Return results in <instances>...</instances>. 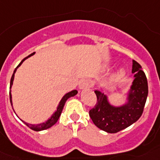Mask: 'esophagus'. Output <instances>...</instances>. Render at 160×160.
Segmentation results:
<instances>
[{"mask_svg": "<svg viewBox=\"0 0 160 160\" xmlns=\"http://www.w3.org/2000/svg\"><path fill=\"white\" fill-rule=\"evenodd\" d=\"M91 87V84H90V81L87 80V79H82L80 83H79V89L80 90H82V89H87L89 87Z\"/></svg>", "mask_w": 160, "mask_h": 160, "instance_id": "1", "label": "esophagus"}]
</instances>
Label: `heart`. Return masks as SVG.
Here are the masks:
<instances>
[{
  "mask_svg": "<svg viewBox=\"0 0 160 160\" xmlns=\"http://www.w3.org/2000/svg\"><path fill=\"white\" fill-rule=\"evenodd\" d=\"M124 73H125V70H124L123 68H118V70L114 72V73L113 74V78H118L122 77V75H124Z\"/></svg>",
  "mask_w": 160,
  "mask_h": 160,
  "instance_id": "obj_1",
  "label": "heart"
}]
</instances>
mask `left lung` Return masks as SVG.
Masks as SVG:
<instances>
[{"mask_svg":"<svg viewBox=\"0 0 160 160\" xmlns=\"http://www.w3.org/2000/svg\"><path fill=\"white\" fill-rule=\"evenodd\" d=\"M134 80L128 92L126 102L119 106L111 104L109 97L96 90L97 103L90 111V117L94 125L107 133H116L135 122L140 118L148 94V80L142 66L132 61Z\"/></svg>","mask_w":160,"mask_h":160,"instance_id":"obj_1","label":"left lung"}]
</instances>
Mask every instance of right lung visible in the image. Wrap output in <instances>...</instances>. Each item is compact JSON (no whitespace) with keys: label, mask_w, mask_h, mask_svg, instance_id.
I'll use <instances>...</instances> for the list:
<instances>
[{"label":"right lung","mask_w":160,"mask_h":160,"mask_svg":"<svg viewBox=\"0 0 160 160\" xmlns=\"http://www.w3.org/2000/svg\"><path fill=\"white\" fill-rule=\"evenodd\" d=\"M35 53H31V54H29L28 57L25 58L23 59V60L20 62V64L18 65V66H17V68L14 70L13 71V73H12V78H11V80H10V87H9V89H10V90H9V98H10V102H11V105L12 106V94H11V88H12V83H13V80H14V74H15V73H16L17 71V69H18L19 66H21V65L23 63L24 61L25 60V59H27L28 58L31 57V56H32V55L34 54ZM78 94V90H72V91H70V92H68L66 93V94H65L64 96H63L62 98V99H61V101L59 102L58 105L57 107V110L53 112V114H52L51 116H50V118H48L47 120H46V122H42V123H38V124H30V123H28V122H24V121H22V122H24V123L25 124L26 126H28L30 129L33 130V131H44V130H46L48 129V128H51V127H53V125H54L56 122H58V120L59 117H60L61 114H62V111L63 110V107H64V105L65 103H66V100L69 98L70 97H73V96H75L76 94ZM12 110H13V107H12ZM14 113H15V111H14ZM16 114V113H15Z\"/></svg>","instance_id":"right-lung-1"}]
</instances>
